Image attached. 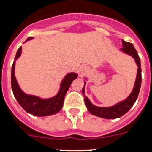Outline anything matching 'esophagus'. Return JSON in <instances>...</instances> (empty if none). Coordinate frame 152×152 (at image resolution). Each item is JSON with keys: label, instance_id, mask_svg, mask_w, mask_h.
<instances>
[{"label": "esophagus", "instance_id": "34e87169", "mask_svg": "<svg viewBox=\"0 0 152 152\" xmlns=\"http://www.w3.org/2000/svg\"><path fill=\"white\" fill-rule=\"evenodd\" d=\"M88 72H89V69H88V68L87 66L82 65V66H80L79 68L78 72L80 75V76H84V75H87L88 73Z\"/></svg>", "mask_w": 152, "mask_h": 152}]
</instances>
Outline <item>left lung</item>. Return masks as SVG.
<instances>
[{"mask_svg":"<svg viewBox=\"0 0 152 152\" xmlns=\"http://www.w3.org/2000/svg\"><path fill=\"white\" fill-rule=\"evenodd\" d=\"M123 42V48L120 50L123 52L131 56L135 59V63L138 65V71H137V76L135 79L134 88L132 91L129 94V96L126 98L123 101L116 103V105L110 107H100L94 106L90 101L84 94V88L86 85V81H84V88L82 89V94H84V102H85L86 107L88 108V111L92 115L99 116V117L104 118V119H116V118L121 117L124 114L129 110L131 107L134 105L135 100H137L139 96V91L141 88V83H142V69H141V61L140 58L137 53V51L134 48L133 45L128 42H126L122 39Z\"/></svg>","mask_w":152,"mask_h":152,"instance_id":"1","label":"left lung"}]
</instances>
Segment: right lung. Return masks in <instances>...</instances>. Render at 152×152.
I'll list each match as a JSON object with an SVG mask.
<instances>
[{"mask_svg": "<svg viewBox=\"0 0 152 152\" xmlns=\"http://www.w3.org/2000/svg\"><path fill=\"white\" fill-rule=\"evenodd\" d=\"M32 39L33 37H29L26 41ZM21 52H22V47H20L16 54L15 60L13 61L11 69V87L16 100L24 110L33 116H46L58 113L63 107L64 96L66 94L68 90L69 89L72 81L77 77V74H67L61 82L59 91L53 97L49 99H41L40 97L33 95L26 94L19 87L14 74L15 61L20 56Z\"/></svg>", "mask_w": 152, "mask_h": 152, "instance_id": "right-lung-1", "label": "right lung"}]
</instances>
